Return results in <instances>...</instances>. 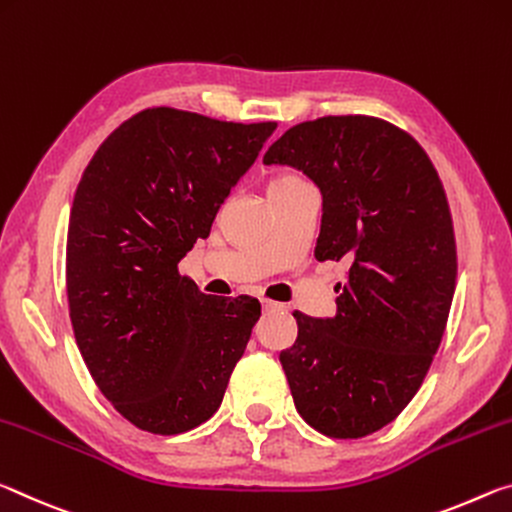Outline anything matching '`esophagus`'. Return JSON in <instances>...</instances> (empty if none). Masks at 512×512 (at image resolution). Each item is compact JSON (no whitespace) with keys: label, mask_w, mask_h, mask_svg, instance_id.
Segmentation results:
<instances>
[{"label":"esophagus","mask_w":512,"mask_h":512,"mask_svg":"<svg viewBox=\"0 0 512 512\" xmlns=\"http://www.w3.org/2000/svg\"><path fill=\"white\" fill-rule=\"evenodd\" d=\"M261 304H263V311H274V308H279V304L270 299H261Z\"/></svg>","instance_id":"esophagus-1"}]
</instances>
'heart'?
<instances>
[{
	"label": "heart",
	"instance_id": "obj_1",
	"mask_svg": "<svg viewBox=\"0 0 512 512\" xmlns=\"http://www.w3.org/2000/svg\"><path fill=\"white\" fill-rule=\"evenodd\" d=\"M301 186H308V183L301 177H297V174H279V177H274L270 183V195H274V192L295 190Z\"/></svg>",
	"mask_w": 512,
	"mask_h": 512
}]
</instances>
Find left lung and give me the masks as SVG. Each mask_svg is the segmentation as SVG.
I'll use <instances>...</instances> for the list:
<instances>
[{
  "label": "left lung",
  "instance_id": "8db88e82",
  "mask_svg": "<svg viewBox=\"0 0 512 512\" xmlns=\"http://www.w3.org/2000/svg\"><path fill=\"white\" fill-rule=\"evenodd\" d=\"M263 163L320 188L315 258L349 263L333 317L292 313L279 360L295 408L329 438H363L408 406L445 333L458 270L445 188L413 136L367 115L301 122Z\"/></svg>",
  "mask_w": 512,
  "mask_h": 512
}]
</instances>
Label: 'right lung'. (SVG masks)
<instances>
[{
	"label": "right lung",
	"instance_id": "right-lung-1",
	"mask_svg": "<svg viewBox=\"0 0 512 512\" xmlns=\"http://www.w3.org/2000/svg\"><path fill=\"white\" fill-rule=\"evenodd\" d=\"M274 129L145 108L79 181L65 254L74 338L102 395L142 431L204 424L245 354L258 299L204 295L179 261L208 238Z\"/></svg>",
	"mask_w": 512,
	"mask_h": 512
}]
</instances>
